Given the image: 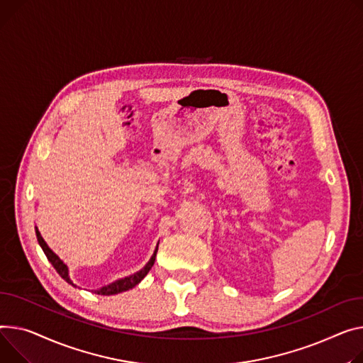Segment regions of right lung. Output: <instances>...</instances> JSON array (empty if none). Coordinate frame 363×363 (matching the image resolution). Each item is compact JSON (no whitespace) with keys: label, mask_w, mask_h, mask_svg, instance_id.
<instances>
[{"label":"right lung","mask_w":363,"mask_h":363,"mask_svg":"<svg viewBox=\"0 0 363 363\" xmlns=\"http://www.w3.org/2000/svg\"><path fill=\"white\" fill-rule=\"evenodd\" d=\"M35 230H36V238H38V242H39V245H40V248L43 250V252H45V255H46V258L50 259V262L54 265V269L57 270V273L67 281V283H69L71 286H74V287H77V284H74L72 283V280L69 279V274H68V267H67V264L50 248L48 247V244L45 242V239L42 238V235H40V232L38 230V228H35ZM157 247H159V244H157ZM157 247H156V250H155V252H153V255H152V258L149 259V262L144 265V267L140 270V272H137V273H134V274H131V276H127V277H123V279H118V280H115V281H112V283H109V284H106V286H102L101 289H98V291H94V294L96 295H104V296H109V295H116V294H121V292H125V291H130V289H133L134 286H137L144 277L147 276V273L150 272V269L153 267V264H155V259H156V252H157Z\"/></svg>","instance_id":"obj_1"}]
</instances>
